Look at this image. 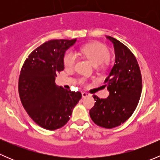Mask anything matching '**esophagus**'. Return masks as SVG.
Listing matches in <instances>:
<instances>
[{"label": "esophagus", "mask_w": 160, "mask_h": 160, "mask_svg": "<svg viewBox=\"0 0 160 160\" xmlns=\"http://www.w3.org/2000/svg\"><path fill=\"white\" fill-rule=\"evenodd\" d=\"M88 95L89 94H88V93H86V92H82V97H83V98H86Z\"/></svg>", "instance_id": "esophagus-1"}]
</instances>
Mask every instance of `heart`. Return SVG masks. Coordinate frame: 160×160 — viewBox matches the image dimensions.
Instances as JSON below:
<instances>
[{"mask_svg":"<svg viewBox=\"0 0 160 160\" xmlns=\"http://www.w3.org/2000/svg\"><path fill=\"white\" fill-rule=\"evenodd\" d=\"M79 52L93 64L94 67H99L107 62L110 58V52L106 46L101 43H90L82 46ZM77 61V55L74 52L68 51L63 57L64 67L67 70L74 67Z\"/></svg>","mask_w":160,"mask_h":160,"instance_id":"b5f03b06","label":"heart"}]
</instances>
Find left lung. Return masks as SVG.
I'll list each match as a JSON object with an SVG mask.
<instances>
[{
    "mask_svg": "<svg viewBox=\"0 0 160 160\" xmlns=\"http://www.w3.org/2000/svg\"><path fill=\"white\" fill-rule=\"evenodd\" d=\"M115 62L104 80L109 96L101 99L96 95L90 110L92 121L98 126L112 128L123 124L132 116L139 101L142 88V75L136 58L126 46L111 36Z\"/></svg>",
    "mask_w": 160,
    "mask_h": 160,
    "instance_id": "8db88e82",
    "label": "left lung"
}]
</instances>
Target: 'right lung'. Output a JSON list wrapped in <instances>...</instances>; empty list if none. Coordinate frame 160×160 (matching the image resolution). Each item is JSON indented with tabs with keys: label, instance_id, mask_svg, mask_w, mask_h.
Here are the masks:
<instances>
[{
	"label": "right lung",
	"instance_id": "obj_1",
	"mask_svg": "<svg viewBox=\"0 0 160 160\" xmlns=\"http://www.w3.org/2000/svg\"><path fill=\"white\" fill-rule=\"evenodd\" d=\"M77 39L46 42L30 53L23 64L18 93L24 108L42 128L56 130L70 120L81 93L65 90L55 83L56 73L64 70L65 52Z\"/></svg>",
	"mask_w": 160,
	"mask_h": 160
}]
</instances>
